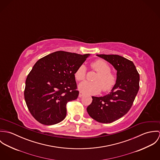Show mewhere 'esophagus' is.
I'll use <instances>...</instances> for the list:
<instances>
[{
	"instance_id": "1",
	"label": "esophagus",
	"mask_w": 160,
	"mask_h": 160,
	"mask_svg": "<svg viewBox=\"0 0 160 160\" xmlns=\"http://www.w3.org/2000/svg\"><path fill=\"white\" fill-rule=\"evenodd\" d=\"M83 95H84V93H83L82 92H79V97H81Z\"/></svg>"
}]
</instances>
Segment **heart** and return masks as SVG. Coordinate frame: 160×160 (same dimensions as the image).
I'll return each instance as SVG.
<instances>
[{
    "label": "heart",
    "mask_w": 160,
    "mask_h": 160,
    "mask_svg": "<svg viewBox=\"0 0 160 160\" xmlns=\"http://www.w3.org/2000/svg\"><path fill=\"white\" fill-rule=\"evenodd\" d=\"M92 69L98 72L93 81L94 82L84 81L78 86V89L84 93L95 95L103 90L105 92L111 91L116 82V78L111 72L110 65L103 60L98 59L91 64ZM87 69L84 65H81L74 72V77L78 81L85 79Z\"/></svg>",
    "instance_id": "1"
}]
</instances>
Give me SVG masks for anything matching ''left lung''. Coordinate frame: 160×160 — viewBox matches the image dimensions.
I'll return each instance as SVG.
<instances>
[{
	"label": "left lung",
	"instance_id": "obj_1",
	"mask_svg": "<svg viewBox=\"0 0 160 160\" xmlns=\"http://www.w3.org/2000/svg\"><path fill=\"white\" fill-rule=\"evenodd\" d=\"M111 63L116 73V84L103 97H92L87 108L88 114L102 123H111L121 118L131 109L139 89L140 76L134 63L118 55H97Z\"/></svg>",
	"mask_w": 160,
	"mask_h": 160
}]
</instances>
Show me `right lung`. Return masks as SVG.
Returning <instances> with one entry per match:
<instances>
[{"label": "right lung", "instance_id": "right-lung-1", "mask_svg": "<svg viewBox=\"0 0 160 160\" xmlns=\"http://www.w3.org/2000/svg\"><path fill=\"white\" fill-rule=\"evenodd\" d=\"M89 55L57 51L35 63L27 76L24 95L38 122L53 125L65 118L67 103L79 95L74 72Z\"/></svg>", "mask_w": 160, "mask_h": 160}]
</instances>
